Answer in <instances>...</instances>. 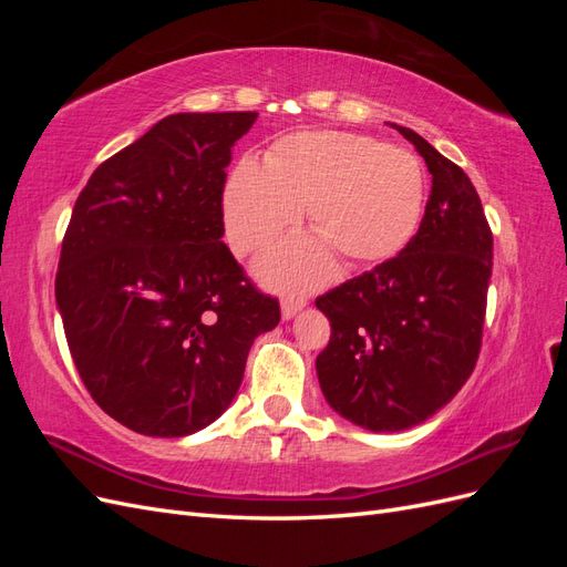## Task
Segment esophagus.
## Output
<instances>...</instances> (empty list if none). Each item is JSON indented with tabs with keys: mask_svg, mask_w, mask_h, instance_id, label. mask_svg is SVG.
<instances>
[{
	"mask_svg": "<svg viewBox=\"0 0 567 567\" xmlns=\"http://www.w3.org/2000/svg\"><path fill=\"white\" fill-rule=\"evenodd\" d=\"M307 305V300L305 298H286L284 302H281V317L284 319H293L302 307Z\"/></svg>",
	"mask_w": 567,
	"mask_h": 567,
	"instance_id": "1",
	"label": "esophagus"
}]
</instances>
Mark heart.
Returning <instances> with one entry per match:
<instances>
[{"label":"heart","instance_id":"obj_1","mask_svg":"<svg viewBox=\"0 0 567 567\" xmlns=\"http://www.w3.org/2000/svg\"><path fill=\"white\" fill-rule=\"evenodd\" d=\"M425 203L423 165L414 153L338 130L288 134L265 165L238 163L221 194L227 238L257 252L293 227L305 208L317 236L281 244L260 265L277 288H315L336 271V255L362 267L390 260L416 234Z\"/></svg>","mask_w":567,"mask_h":567}]
</instances>
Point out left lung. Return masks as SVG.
Here are the masks:
<instances>
[{"mask_svg":"<svg viewBox=\"0 0 567 567\" xmlns=\"http://www.w3.org/2000/svg\"><path fill=\"white\" fill-rule=\"evenodd\" d=\"M433 188L416 236L400 255L317 307L331 340L317 357L326 402L373 433H400L452 402L475 369L492 277V231L468 175L414 130Z\"/></svg>","mask_w":567,"mask_h":567,"instance_id":"obj_1","label":"left lung"}]
</instances>
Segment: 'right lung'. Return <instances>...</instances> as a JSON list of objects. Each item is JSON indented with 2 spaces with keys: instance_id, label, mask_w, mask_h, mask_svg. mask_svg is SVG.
Listing matches in <instances>:
<instances>
[{
  "instance_id": "1",
  "label": "right lung",
  "mask_w": 567,
  "mask_h": 567,
  "mask_svg": "<svg viewBox=\"0 0 567 567\" xmlns=\"http://www.w3.org/2000/svg\"><path fill=\"white\" fill-rule=\"evenodd\" d=\"M257 113H175L101 163L65 229L56 305L111 419L182 437L225 414L252 340L281 319L221 244L231 146Z\"/></svg>"
}]
</instances>
